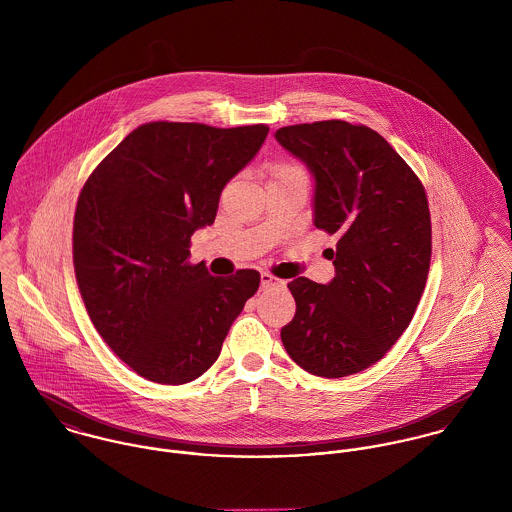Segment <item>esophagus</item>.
Masks as SVG:
<instances>
[{
	"label": "esophagus",
	"mask_w": 512,
	"mask_h": 512,
	"mask_svg": "<svg viewBox=\"0 0 512 512\" xmlns=\"http://www.w3.org/2000/svg\"><path fill=\"white\" fill-rule=\"evenodd\" d=\"M260 282H262V290H270V288H276V286L282 284V282H280L278 278H274L272 274H262V276H260Z\"/></svg>",
	"instance_id": "esophagus-1"
}]
</instances>
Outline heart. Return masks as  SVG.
I'll use <instances>...</instances> for the list:
<instances>
[{
	"mask_svg": "<svg viewBox=\"0 0 512 512\" xmlns=\"http://www.w3.org/2000/svg\"><path fill=\"white\" fill-rule=\"evenodd\" d=\"M299 169H295L293 165H286V163H278L272 167V177H280V175H288V173H297Z\"/></svg>",
	"mask_w": 512,
	"mask_h": 512,
	"instance_id": "b5f03b06",
	"label": "heart"
}]
</instances>
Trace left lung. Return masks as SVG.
<instances>
[{
    "label": "left lung",
    "instance_id": "left-lung-1",
    "mask_svg": "<svg viewBox=\"0 0 512 512\" xmlns=\"http://www.w3.org/2000/svg\"><path fill=\"white\" fill-rule=\"evenodd\" d=\"M280 146L315 179L313 224L335 234V278H295L282 343L303 370L341 378L378 363L426 288L432 220L424 185L380 134L343 120L286 126Z\"/></svg>",
    "mask_w": 512,
    "mask_h": 512
}]
</instances>
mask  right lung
Returning <instances> with one entry per match:
<instances>
[{"instance_id": "obj_1", "label": "right lung", "mask_w": 512, "mask_h": 512, "mask_svg": "<svg viewBox=\"0 0 512 512\" xmlns=\"http://www.w3.org/2000/svg\"><path fill=\"white\" fill-rule=\"evenodd\" d=\"M264 124L213 128L149 122L86 179L74 213L73 262L86 311L106 345L140 376L185 384L219 359L258 286L189 264L195 230L217 217L224 185L264 144Z\"/></svg>"}]
</instances>
